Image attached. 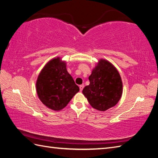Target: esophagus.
I'll return each mask as SVG.
<instances>
[{
  "label": "esophagus",
  "instance_id": "esophagus-1",
  "mask_svg": "<svg viewBox=\"0 0 158 158\" xmlns=\"http://www.w3.org/2000/svg\"><path fill=\"white\" fill-rule=\"evenodd\" d=\"M84 84L80 85V87H79V88H80V91H82V89H84Z\"/></svg>",
  "mask_w": 158,
  "mask_h": 158
}]
</instances>
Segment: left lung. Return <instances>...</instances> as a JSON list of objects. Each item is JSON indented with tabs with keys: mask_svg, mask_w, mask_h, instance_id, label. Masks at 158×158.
Listing matches in <instances>:
<instances>
[{
	"mask_svg": "<svg viewBox=\"0 0 158 158\" xmlns=\"http://www.w3.org/2000/svg\"><path fill=\"white\" fill-rule=\"evenodd\" d=\"M89 84L82 93L91 106L104 111L118 103L123 93L121 76L109 61L101 59L89 76Z\"/></svg>",
	"mask_w": 158,
	"mask_h": 158,
	"instance_id": "8db88e82",
	"label": "left lung"
}]
</instances>
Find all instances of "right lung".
Masks as SVG:
<instances>
[{
    "label": "right lung",
    "mask_w": 158,
    "mask_h": 158,
    "mask_svg": "<svg viewBox=\"0 0 158 158\" xmlns=\"http://www.w3.org/2000/svg\"><path fill=\"white\" fill-rule=\"evenodd\" d=\"M36 89L41 102L55 111L65 107L79 87L67 72L66 63L59 57L51 60L38 76Z\"/></svg>",
    "instance_id": "add662e5"
}]
</instances>
